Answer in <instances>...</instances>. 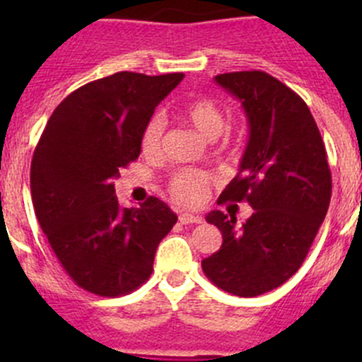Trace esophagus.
<instances>
[{"label":"esophagus","mask_w":362,"mask_h":362,"mask_svg":"<svg viewBox=\"0 0 362 362\" xmlns=\"http://www.w3.org/2000/svg\"><path fill=\"white\" fill-rule=\"evenodd\" d=\"M178 221H180L182 224H199V222H202V217L192 214H180L178 215Z\"/></svg>","instance_id":"1"}]
</instances>
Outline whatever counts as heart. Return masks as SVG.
Returning a JSON list of instances; mask_svg holds the SVG:
<instances>
[{
	"instance_id": "heart-1",
	"label": "heart",
	"mask_w": 362,
	"mask_h": 362,
	"mask_svg": "<svg viewBox=\"0 0 362 362\" xmlns=\"http://www.w3.org/2000/svg\"><path fill=\"white\" fill-rule=\"evenodd\" d=\"M177 117L182 122L194 127L199 134H203L208 140H214L224 129L226 117L222 108L215 101L208 98H198V100L187 101L177 110ZM164 122L160 117H154L147 122L141 133V151L144 154L152 156L160 148V140H163ZM210 178L208 175L199 173V171H182L171 178L170 191L171 196L178 203L184 204H198L203 202L204 192H206Z\"/></svg>"
}]
</instances>
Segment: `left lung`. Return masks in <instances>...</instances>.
Segmentation results:
<instances>
[{"label":"left lung","instance_id":"8db88e82","mask_svg":"<svg viewBox=\"0 0 362 362\" xmlns=\"http://www.w3.org/2000/svg\"><path fill=\"white\" fill-rule=\"evenodd\" d=\"M215 82L242 103L249 141L238 175L218 202H249L254 214L206 215L222 245L202 268L222 291L242 298L264 294L289 280L305 261L331 202L326 147L305 101L264 71H233Z\"/></svg>","mask_w":362,"mask_h":362}]
</instances>
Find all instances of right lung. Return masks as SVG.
Instances as JSON below:
<instances>
[{"instance_id": "right-lung-1", "label": "right lung", "mask_w": 362, "mask_h": 362, "mask_svg": "<svg viewBox=\"0 0 362 362\" xmlns=\"http://www.w3.org/2000/svg\"><path fill=\"white\" fill-rule=\"evenodd\" d=\"M184 73L119 71L86 83L54 110L31 160L36 218L82 289L115 298L148 280L177 214L151 198L120 208L113 180L138 159L141 133Z\"/></svg>"}]
</instances>
